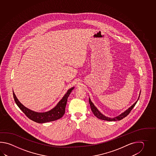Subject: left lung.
Here are the masks:
<instances>
[{
	"label": "left lung",
	"instance_id": "1",
	"mask_svg": "<svg viewBox=\"0 0 156 156\" xmlns=\"http://www.w3.org/2000/svg\"><path fill=\"white\" fill-rule=\"evenodd\" d=\"M140 94V93L139 94L138 99L136 101L135 103L133 104L132 106L129 107L128 109H126V110L125 112H124L123 113H121L118 116H115V117H114V118H110V117H108V116H106L105 115H103V114L101 113L99 110L97 109V108H96V106L94 105V104L93 102L91 101V100L90 98L89 99V101L90 105V107H91V109L92 110L93 114H94V115L96 116L98 118H99L100 119L106 120V121H116V120H120L124 118H125L126 116H127V115L129 114L130 112H131V110H132L133 108L136 105V103H137L138 100H139Z\"/></svg>",
	"mask_w": 156,
	"mask_h": 156
}]
</instances>
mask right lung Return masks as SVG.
Segmentation results:
<instances>
[{
  "label": "right lung",
  "mask_w": 156,
  "mask_h": 156,
  "mask_svg": "<svg viewBox=\"0 0 156 156\" xmlns=\"http://www.w3.org/2000/svg\"><path fill=\"white\" fill-rule=\"evenodd\" d=\"M73 89H74V87H73L70 88V89L68 90L67 93L64 95L63 98H62V99L60 101L57 103L56 105L52 109L46 112H43V113H38V112H34L24 106L17 99L14 91L13 92V97L15 102L18 106L20 108V109L25 114V115L29 119L36 123H44L55 121V120L59 119L61 118L62 117L65 112L67 98Z\"/></svg>",
  "instance_id": "1"
}]
</instances>
